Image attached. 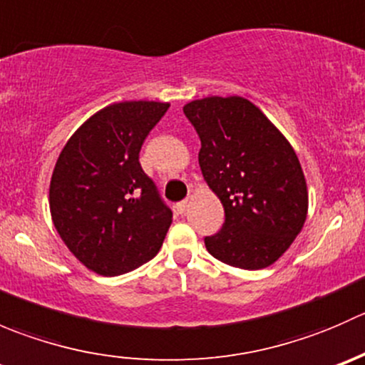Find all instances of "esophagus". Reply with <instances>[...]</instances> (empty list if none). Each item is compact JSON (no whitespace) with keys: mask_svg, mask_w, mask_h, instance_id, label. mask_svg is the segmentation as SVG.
Listing matches in <instances>:
<instances>
[{"mask_svg":"<svg viewBox=\"0 0 365 365\" xmlns=\"http://www.w3.org/2000/svg\"><path fill=\"white\" fill-rule=\"evenodd\" d=\"M187 206H189V201H187V200L180 201V203H176V212L183 213V212H185V210H187Z\"/></svg>","mask_w":365,"mask_h":365,"instance_id":"esophagus-1","label":"esophagus"}]
</instances>
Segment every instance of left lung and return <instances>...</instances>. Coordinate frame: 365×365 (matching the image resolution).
Instances as JSON below:
<instances>
[{
  "label": "left lung",
  "mask_w": 365,
  "mask_h": 365,
  "mask_svg": "<svg viewBox=\"0 0 365 365\" xmlns=\"http://www.w3.org/2000/svg\"><path fill=\"white\" fill-rule=\"evenodd\" d=\"M201 139L200 168L224 206L222 230L205 238L215 259L259 270L279 259L304 227L307 183L288 139L244 97L183 106Z\"/></svg>",
  "instance_id": "left-lung-1"
}]
</instances>
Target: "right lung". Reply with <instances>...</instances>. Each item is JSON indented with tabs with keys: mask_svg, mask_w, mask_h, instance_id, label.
I'll use <instances>...</instances> for the list:
<instances>
[{
	"mask_svg": "<svg viewBox=\"0 0 365 365\" xmlns=\"http://www.w3.org/2000/svg\"><path fill=\"white\" fill-rule=\"evenodd\" d=\"M168 102H118L88 118L61 150L51 176V217L68 251L114 277L152 259L173 220L139 152Z\"/></svg>",
	"mask_w": 365,
	"mask_h": 365,
	"instance_id": "obj_1",
	"label": "right lung"
}]
</instances>
